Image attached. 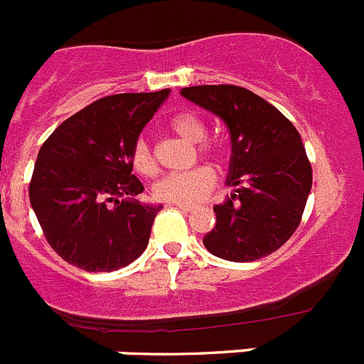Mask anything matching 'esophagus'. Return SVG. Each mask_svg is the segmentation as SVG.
<instances>
[{
  "label": "esophagus",
  "mask_w": 364,
  "mask_h": 364,
  "mask_svg": "<svg viewBox=\"0 0 364 364\" xmlns=\"http://www.w3.org/2000/svg\"><path fill=\"white\" fill-rule=\"evenodd\" d=\"M176 205V210L180 211H186V213H189V211H193L197 205H193V204H175Z\"/></svg>",
  "instance_id": "1"
}]
</instances>
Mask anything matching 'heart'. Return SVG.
<instances>
[{"mask_svg": "<svg viewBox=\"0 0 364 364\" xmlns=\"http://www.w3.org/2000/svg\"><path fill=\"white\" fill-rule=\"evenodd\" d=\"M167 129L173 131L176 136L184 138L188 142L197 144L200 154L215 156L218 154V144L204 140L208 134L205 122L191 111H180L167 120ZM131 164L133 169L142 176H151L156 173V160L153 156L149 142L146 138H138L131 151ZM215 186V173L211 167L198 166L191 171L176 173L160 178L153 186V195L156 200L167 204H195L202 200Z\"/></svg>", "mask_w": 364, "mask_h": 364, "instance_id": "1", "label": "heart"}]
</instances>
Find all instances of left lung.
I'll return each mask as SVG.
<instances>
[{
	"mask_svg": "<svg viewBox=\"0 0 364 364\" xmlns=\"http://www.w3.org/2000/svg\"><path fill=\"white\" fill-rule=\"evenodd\" d=\"M180 95L224 120L231 134L228 186L235 193L213 208L217 224L204 237L215 257L252 262L290 239L311 189L301 134L264 98L239 85H195Z\"/></svg>",
	"mask_w": 364,
	"mask_h": 364,
	"instance_id": "left-lung-1",
	"label": "left lung"
}]
</instances>
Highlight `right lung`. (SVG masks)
Listing matches in <instances>:
<instances>
[{
	"mask_svg": "<svg viewBox=\"0 0 364 364\" xmlns=\"http://www.w3.org/2000/svg\"><path fill=\"white\" fill-rule=\"evenodd\" d=\"M169 89L100 98L54 129L34 164L28 197L45 239L65 262L114 272L147 247L162 205L144 191L131 151Z\"/></svg>",
	"mask_w": 364,
	"mask_h": 364,
	"instance_id": "add662e5",
	"label": "right lung"
}]
</instances>
